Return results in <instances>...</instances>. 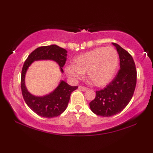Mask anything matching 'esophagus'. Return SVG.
Instances as JSON below:
<instances>
[{
  "label": "esophagus",
  "instance_id": "1",
  "mask_svg": "<svg viewBox=\"0 0 153 153\" xmlns=\"http://www.w3.org/2000/svg\"><path fill=\"white\" fill-rule=\"evenodd\" d=\"M78 88H79V90H82V91H86V90H88V88L87 87L82 86H79L78 87Z\"/></svg>",
  "mask_w": 153,
  "mask_h": 153
}]
</instances>
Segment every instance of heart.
<instances>
[{
    "label": "heart",
    "mask_w": 153,
    "mask_h": 153,
    "mask_svg": "<svg viewBox=\"0 0 153 153\" xmlns=\"http://www.w3.org/2000/svg\"><path fill=\"white\" fill-rule=\"evenodd\" d=\"M118 61V54L115 48L111 46L99 47L79 55L75 59L74 65L67 66L65 71L74 79H80L87 73L90 82L101 87L113 78Z\"/></svg>",
    "instance_id": "heart-1"
}]
</instances>
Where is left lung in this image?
<instances>
[{
	"label": "left lung",
	"mask_w": 153,
	"mask_h": 153,
	"mask_svg": "<svg viewBox=\"0 0 153 153\" xmlns=\"http://www.w3.org/2000/svg\"><path fill=\"white\" fill-rule=\"evenodd\" d=\"M120 69L116 76L104 89L96 91V97L90 102V109L96 115L111 117L126 108L133 97L137 79V71L132 56L116 43Z\"/></svg>",
	"instance_id": "8db88e82"
}]
</instances>
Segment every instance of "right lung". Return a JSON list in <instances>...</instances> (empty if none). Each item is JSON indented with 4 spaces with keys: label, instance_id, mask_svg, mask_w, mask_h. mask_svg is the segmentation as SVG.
<instances>
[{
    "label": "right lung",
    "instance_id": "obj_1",
    "mask_svg": "<svg viewBox=\"0 0 153 153\" xmlns=\"http://www.w3.org/2000/svg\"><path fill=\"white\" fill-rule=\"evenodd\" d=\"M67 51L63 48L53 45L40 46L31 53L25 61L22 71L21 88L25 103L33 112L41 117L53 118L57 117L66 109L71 92L77 86H71L64 81H61L54 91L45 97H35L27 91L25 85V76L28 67L32 62L38 60H53L62 67L65 64Z\"/></svg>",
    "mask_w": 153,
    "mask_h": 153
}]
</instances>
